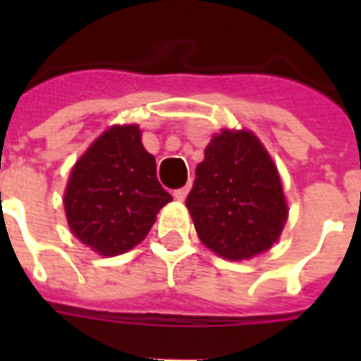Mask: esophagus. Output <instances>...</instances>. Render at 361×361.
I'll use <instances>...</instances> for the list:
<instances>
[{
  "label": "esophagus",
  "mask_w": 361,
  "mask_h": 361,
  "mask_svg": "<svg viewBox=\"0 0 361 361\" xmlns=\"http://www.w3.org/2000/svg\"><path fill=\"white\" fill-rule=\"evenodd\" d=\"M187 192H189V187H181V189H176L172 195H174L176 200H185Z\"/></svg>",
  "instance_id": "1"
}]
</instances>
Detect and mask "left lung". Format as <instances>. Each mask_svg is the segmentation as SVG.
<instances>
[{
	"mask_svg": "<svg viewBox=\"0 0 361 361\" xmlns=\"http://www.w3.org/2000/svg\"><path fill=\"white\" fill-rule=\"evenodd\" d=\"M195 174L185 204L204 245L228 260L274 245L288 209L277 169L257 136L249 130L215 135Z\"/></svg>",
	"mask_w": 361,
	"mask_h": 361,
	"instance_id": "obj_1",
	"label": "left lung"
}]
</instances>
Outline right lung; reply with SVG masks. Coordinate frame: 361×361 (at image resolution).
I'll return each mask as SVG.
<instances>
[{
    "label": "right lung",
    "mask_w": 361,
    "mask_h": 361,
    "mask_svg": "<svg viewBox=\"0 0 361 361\" xmlns=\"http://www.w3.org/2000/svg\"><path fill=\"white\" fill-rule=\"evenodd\" d=\"M170 200L138 127L114 125L75 164L63 204L75 236L99 255L116 257L147 236Z\"/></svg>",
    "instance_id": "add662e5"
}]
</instances>
